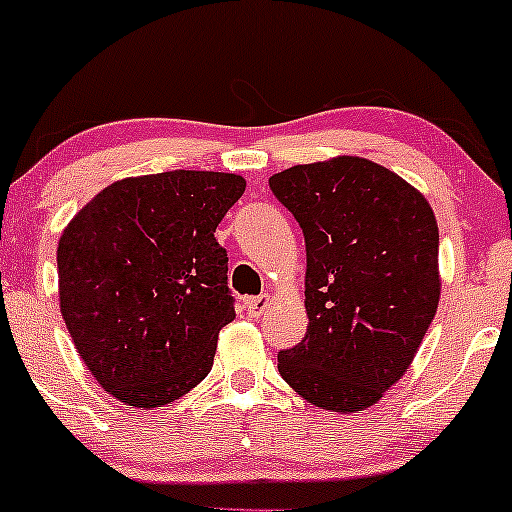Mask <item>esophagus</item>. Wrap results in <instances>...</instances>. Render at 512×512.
Returning a JSON list of instances; mask_svg holds the SVG:
<instances>
[{"instance_id":"1","label":"esophagus","mask_w":512,"mask_h":512,"mask_svg":"<svg viewBox=\"0 0 512 512\" xmlns=\"http://www.w3.org/2000/svg\"><path fill=\"white\" fill-rule=\"evenodd\" d=\"M269 303H272V296H269V293H262V296L257 298H248V301H245V310H248L250 317H260L264 310L269 308Z\"/></svg>"}]
</instances>
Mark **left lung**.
I'll use <instances>...</instances> for the list:
<instances>
[{
	"instance_id": "1",
	"label": "left lung",
	"mask_w": 512,
	"mask_h": 512,
	"mask_svg": "<svg viewBox=\"0 0 512 512\" xmlns=\"http://www.w3.org/2000/svg\"><path fill=\"white\" fill-rule=\"evenodd\" d=\"M305 236L303 342L279 373L315 407L356 414L407 373L440 301L438 223L428 199L361 156L269 178Z\"/></svg>"
}]
</instances>
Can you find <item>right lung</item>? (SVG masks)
<instances>
[{
    "instance_id": "add662e5",
    "label": "right lung",
    "mask_w": 512,
    "mask_h": 512,
    "mask_svg": "<svg viewBox=\"0 0 512 512\" xmlns=\"http://www.w3.org/2000/svg\"><path fill=\"white\" fill-rule=\"evenodd\" d=\"M245 178L168 170L108 185L57 245L60 310L81 361L108 395L154 409L202 383L236 317L214 233Z\"/></svg>"
}]
</instances>
